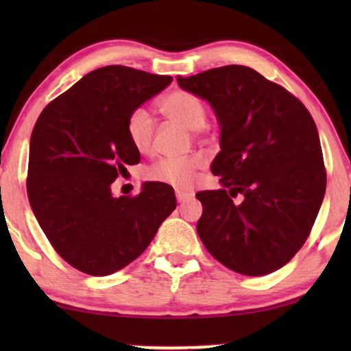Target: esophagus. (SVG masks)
<instances>
[{"label": "esophagus", "instance_id": "esophagus-1", "mask_svg": "<svg viewBox=\"0 0 351 351\" xmlns=\"http://www.w3.org/2000/svg\"><path fill=\"white\" fill-rule=\"evenodd\" d=\"M176 196H177V201H179V203H182V201H186V199H190L191 196H193V193H189V191H182V190H177V191H176Z\"/></svg>", "mask_w": 351, "mask_h": 351}]
</instances>
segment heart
<instances>
[{
  "instance_id": "heart-1",
  "label": "heart",
  "mask_w": 351,
  "mask_h": 351,
  "mask_svg": "<svg viewBox=\"0 0 351 351\" xmlns=\"http://www.w3.org/2000/svg\"><path fill=\"white\" fill-rule=\"evenodd\" d=\"M160 110L172 121L182 124L191 131H198L204 126L208 108L204 100L195 93L185 89H176L160 100ZM126 134L131 145L138 153L152 150L155 137V121L147 108L137 107L128 114ZM201 166L199 156L162 158L147 169V179L162 182L179 189H189L195 180V172Z\"/></svg>"
}]
</instances>
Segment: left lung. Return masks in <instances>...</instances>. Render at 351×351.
<instances>
[{"label":"left lung","mask_w":351,"mask_h":351,"mask_svg":"<svg viewBox=\"0 0 351 351\" xmlns=\"http://www.w3.org/2000/svg\"><path fill=\"white\" fill-rule=\"evenodd\" d=\"M177 83L208 100L220 124L210 171L222 189L196 193L201 241L241 275L276 271L304 246L324 198L313 118L295 95L249 66H219Z\"/></svg>","instance_id":"1"}]
</instances>
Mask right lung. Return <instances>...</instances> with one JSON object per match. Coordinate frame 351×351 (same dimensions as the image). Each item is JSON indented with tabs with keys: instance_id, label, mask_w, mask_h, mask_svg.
Here are the masks:
<instances>
[{
	"instance_id": "1",
	"label": "right lung",
	"mask_w": 351,
	"mask_h": 351,
	"mask_svg": "<svg viewBox=\"0 0 351 351\" xmlns=\"http://www.w3.org/2000/svg\"><path fill=\"white\" fill-rule=\"evenodd\" d=\"M172 78L123 65L90 71L43 110L33 128L27 193L56 252L76 270L107 276L141 256L176 209L172 186L145 182L114 198L110 185L141 153L128 114Z\"/></svg>"
}]
</instances>
